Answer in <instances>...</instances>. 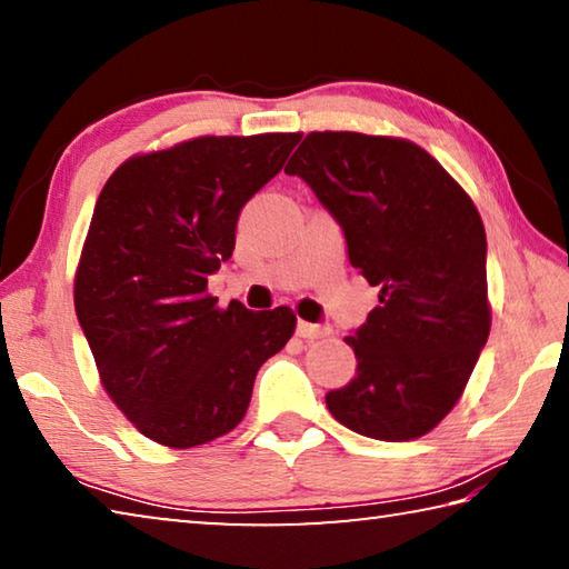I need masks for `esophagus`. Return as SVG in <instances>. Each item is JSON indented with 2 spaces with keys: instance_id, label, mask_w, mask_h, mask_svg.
Listing matches in <instances>:
<instances>
[{
  "instance_id": "esophagus-1",
  "label": "esophagus",
  "mask_w": 569,
  "mask_h": 569,
  "mask_svg": "<svg viewBox=\"0 0 569 569\" xmlns=\"http://www.w3.org/2000/svg\"><path fill=\"white\" fill-rule=\"evenodd\" d=\"M296 331L301 339H323V336H329V326H321V323H308V321H298Z\"/></svg>"
}]
</instances>
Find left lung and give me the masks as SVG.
Returning <instances> with one entry per match:
<instances>
[{"instance_id":"left-lung-1","label":"left lung","mask_w":569,"mask_h":569,"mask_svg":"<svg viewBox=\"0 0 569 569\" xmlns=\"http://www.w3.org/2000/svg\"><path fill=\"white\" fill-rule=\"evenodd\" d=\"M343 228L379 306L346 343L356 377L326 393L356 435L411 441L457 407L492 326L487 236L467 190L417 142L308 132L286 166Z\"/></svg>"}]
</instances>
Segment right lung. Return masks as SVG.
Segmentation results:
<instances>
[{"label":"right lung","mask_w":569,"mask_h":569,"mask_svg":"<svg viewBox=\"0 0 569 569\" xmlns=\"http://www.w3.org/2000/svg\"><path fill=\"white\" fill-rule=\"evenodd\" d=\"M301 132L203 134L122 162L94 206L74 311L108 397L170 449L243 421L261 366L296 331L288 306L226 308L208 276L233 256L236 223Z\"/></svg>","instance_id":"add662e5"}]
</instances>
